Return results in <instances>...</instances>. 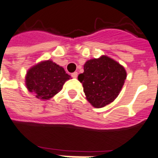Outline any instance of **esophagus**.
<instances>
[{"instance_id":"34e87169","label":"esophagus","mask_w":158,"mask_h":158,"mask_svg":"<svg viewBox=\"0 0 158 158\" xmlns=\"http://www.w3.org/2000/svg\"><path fill=\"white\" fill-rule=\"evenodd\" d=\"M77 72H74V73H73L71 74V76L73 78H77Z\"/></svg>"}]
</instances>
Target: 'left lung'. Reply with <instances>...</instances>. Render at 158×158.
I'll use <instances>...</instances> for the list:
<instances>
[{"label": "left lung", "mask_w": 158, "mask_h": 158, "mask_svg": "<svg viewBox=\"0 0 158 158\" xmlns=\"http://www.w3.org/2000/svg\"><path fill=\"white\" fill-rule=\"evenodd\" d=\"M127 77L124 68L118 62L102 56L85 64L84 73L78 76L83 90L91 105L103 107L114 101Z\"/></svg>", "instance_id": "1"}]
</instances>
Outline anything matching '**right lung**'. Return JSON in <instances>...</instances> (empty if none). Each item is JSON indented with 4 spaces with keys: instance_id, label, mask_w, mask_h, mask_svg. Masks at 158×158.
Instances as JSON below:
<instances>
[{
    "instance_id": "right-lung-1",
    "label": "right lung",
    "mask_w": 158,
    "mask_h": 158,
    "mask_svg": "<svg viewBox=\"0 0 158 158\" xmlns=\"http://www.w3.org/2000/svg\"><path fill=\"white\" fill-rule=\"evenodd\" d=\"M70 76L63 68L52 61H43L27 72L26 85L37 98L49 99L61 90Z\"/></svg>"
}]
</instances>
